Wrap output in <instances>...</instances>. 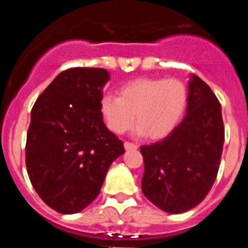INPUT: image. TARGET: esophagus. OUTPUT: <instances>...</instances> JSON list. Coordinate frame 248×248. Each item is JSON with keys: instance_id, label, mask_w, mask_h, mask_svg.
I'll list each match as a JSON object with an SVG mask.
<instances>
[{"instance_id": "34e87169", "label": "esophagus", "mask_w": 248, "mask_h": 248, "mask_svg": "<svg viewBox=\"0 0 248 248\" xmlns=\"http://www.w3.org/2000/svg\"><path fill=\"white\" fill-rule=\"evenodd\" d=\"M124 148H125L126 150H135V149H138V145L134 143H130V141H125V143H124Z\"/></svg>"}]
</instances>
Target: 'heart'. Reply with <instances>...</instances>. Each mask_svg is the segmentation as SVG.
<instances>
[{"label": "heart", "mask_w": 248, "mask_h": 248, "mask_svg": "<svg viewBox=\"0 0 248 248\" xmlns=\"http://www.w3.org/2000/svg\"><path fill=\"white\" fill-rule=\"evenodd\" d=\"M187 105V89L176 78H139L104 95L100 113L111 131L123 134L137 122L138 134L161 139L176 128ZM136 118H134V115Z\"/></svg>", "instance_id": "b5f03b06"}]
</instances>
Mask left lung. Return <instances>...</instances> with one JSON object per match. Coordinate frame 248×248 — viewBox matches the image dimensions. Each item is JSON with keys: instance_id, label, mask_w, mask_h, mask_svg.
Returning <instances> with one entry per match:
<instances>
[{"instance_id": "1", "label": "left lung", "mask_w": 248, "mask_h": 248, "mask_svg": "<svg viewBox=\"0 0 248 248\" xmlns=\"http://www.w3.org/2000/svg\"><path fill=\"white\" fill-rule=\"evenodd\" d=\"M223 141L220 102L209 85L192 76L183 122L163 140L140 146L145 198L169 214L199 205L216 180Z\"/></svg>"}]
</instances>
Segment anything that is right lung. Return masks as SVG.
<instances>
[{
    "mask_svg": "<svg viewBox=\"0 0 248 248\" xmlns=\"http://www.w3.org/2000/svg\"><path fill=\"white\" fill-rule=\"evenodd\" d=\"M103 68L63 71L37 98L26 141L32 186L50 209L76 214L100 192L109 166L125 153L103 122Z\"/></svg>",
    "mask_w": 248,
    "mask_h": 248,
    "instance_id": "right-lung-1",
    "label": "right lung"
}]
</instances>
